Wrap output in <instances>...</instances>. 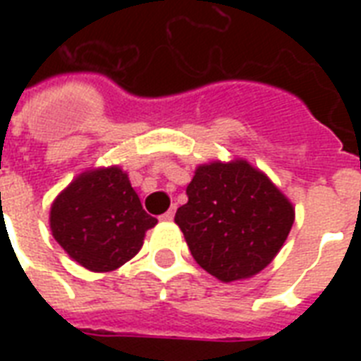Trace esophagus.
Segmentation results:
<instances>
[{"instance_id":"1","label":"esophagus","mask_w":361,"mask_h":361,"mask_svg":"<svg viewBox=\"0 0 361 361\" xmlns=\"http://www.w3.org/2000/svg\"><path fill=\"white\" fill-rule=\"evenodd\" d=\"M174 215H176V206H172V208H170L169 212H166V214L161 215V219H163V221H172V219H174Z\"/></svg>"}]
</instances>
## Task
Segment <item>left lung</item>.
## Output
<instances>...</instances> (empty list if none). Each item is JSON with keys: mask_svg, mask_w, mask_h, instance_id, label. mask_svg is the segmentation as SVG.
<instances>
[{"mask_svg": "<svg viewBox=\"0 0 361 361\" xmlns=\"http://www.w3.org/2000/svg\"><path fill=\"white\" fill-rule=\"evenodd\" d=\"M176 225L200 268L223 283L262 271L294 223L290 200L247 161L200 164Z\"/></svg>", "mask_w": 361, "mask_h": 361, "instance_id": "8db88e82", "label": "left lung"}]
</instances>
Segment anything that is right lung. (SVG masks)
Instances as JSON below:
<instances>
[{
	"label": "right lung",
	"instance_id": "right-lung-1",
	"mask_svg": "<svg viewBox=\"0 0 361 361\" xmlns=\"http://www.w3.org/2000/svg\"><path fill=\"white\" fill-rule=\"evenodd\" d=\"M157 219L120 166L82 172L50 208L52 236L73 260L92 271H112L140 251Z\"/></svg>",
	"mask_w": 361,
	"mask_h": 361
}]
</instances>
